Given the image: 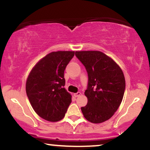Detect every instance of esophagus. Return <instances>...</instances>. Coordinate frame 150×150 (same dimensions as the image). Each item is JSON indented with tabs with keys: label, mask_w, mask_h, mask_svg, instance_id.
<instances>
[{
	"label": "esophagus",
	"mask_w": 150,
	"mask_h": 150,
	"mask_svg": "<svg viewBox=\"0 0 150 150\" xmlns=\"http://www.w3.org/2000/svg\"><path fill=\"white\" fill-rule=\"evenodd\" d=\"M80 95H81L80 92H77V93H74V96H75V98H77V97H79Z\"/></svg>",
	"instance_id": "esophagus-1"
}]
</instances>
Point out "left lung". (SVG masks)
I'll list each match as a JSON object with an SVG mask.
<instances>
[{
  "mask_svg": "<svg viewBox=\"0 0 150 150\" xmlns=\"http://www.w3.org/2000/svg\"><path fill=\"white\" fill-rule=\"evenodd\" d=\"M75 56L85 66L88 86L84 94L87 105L81 110L85 118L92 123L109 120L122 102L125 79L120 66L100 51H76Z\"/></svg>",
  "mask_w": 150,
  "mask_h": 150,
  "instance_id": "8db88e82",
  "label": "left lung"
}]
</instances>
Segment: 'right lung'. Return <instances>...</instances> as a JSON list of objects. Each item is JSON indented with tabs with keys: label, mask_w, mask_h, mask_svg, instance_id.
Listing matches in <instances>:
<instances>
[{
	"label": "right lung",
	"mask_w": 150,
	"mask_h": 150,
	"mask_svg": "<svg viewBox=\"0 0 150 150\" xmlns=\"http://www.w3.org/2000/svg\"><path fill=\"white\" fill-rule=\"evenodd\" d=\"M74 51L52 52L37 62L26 81V93L35 111L50 122L61 120L71 103L65 86L64 71Z\"/></svg>",
	"instance_id": "1"
}]
</instances>
